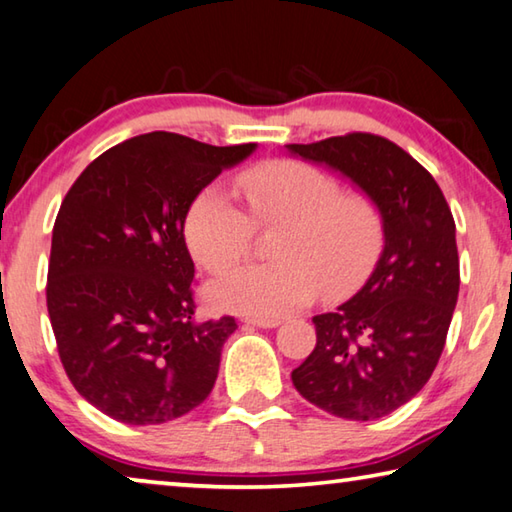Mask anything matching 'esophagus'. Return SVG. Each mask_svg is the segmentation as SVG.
<instances>
[{"mask_svg":"<svg viewBox=\"0 0 512 512\" xmlns=\"http://www.w3.org/2000/svg\"><path fill=\"white\" fill-rule=\"evenodd\" d=\"M248 325L253 327H262V329H273L282 323L280 318H246Z\"/></svg>","mask_w":512,"mask_h":512,"instance_id":"obj_1","label":"esophagus"}]
</instances>
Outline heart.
<instances>
[{"mask_svg": "<svg viewBox=\"0 0 512 512\" xmlns=\"http://www.w3.org/2000/svg\"><path fill=\"white\" fill-rule=\"evenodd\" d=\"M248 214L221 183L207 185L189 205L185 241L207 273L239 264L255 226L282 225L275 264H248L207 287L221 311L280 318L307 307L318 293L329 302L361 289L386 241L384 214L368 194L341 192V183L307 162L275 160L239 173Z\"/></svg>", "mask_w": 512, "mask_h": 512, "instance_id": "b5f03b06", "label": "heart"}]
</instances>
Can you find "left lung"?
<instances>
[{
    "mask_svg": "<svg viewBox=\"0 0 512 512\" xmlns=\"http://www.w3.org/2000/svg\"><path fill=\"white\" fill-rule=\"evenodd\" d=\"M287 149L350 178L386 225L361 291L314 316L316 348L291 372L293 386L336 418H384L420 393L445 348L461 284L452 210L431 173L386 137L350 133Z\"/></svg>",
    "mask_w": 512,
    "mask_h": 512,
    "instance_id": "8db88e82",
    "label": "left lung"
}]
</instances>
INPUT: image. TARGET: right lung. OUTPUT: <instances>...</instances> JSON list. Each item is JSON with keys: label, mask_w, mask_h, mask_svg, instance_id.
<instances>
[{"label": "right lung", "mask_w": 512, "mask_h": 512, "mask_svg": "<svg viewBox=\"0 0 512 512\" xmlns=\"http://www.w3.org/2000/svg\"><path fill=\"white\" fill-rule=\"evenodd\" d=\"M257 144L146 133L90 162L60 205L47 309L76 391L126 424H162L212 393L232 316L194 318L189 205Z\"/></svg>", "instance_id": "right-lung-1"}]
</instances>
